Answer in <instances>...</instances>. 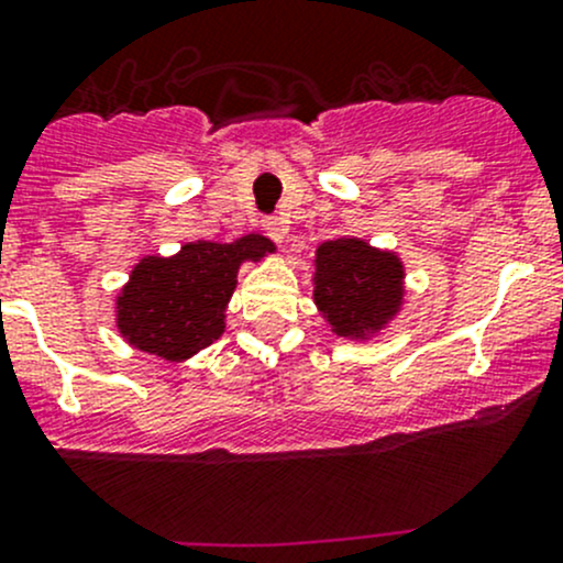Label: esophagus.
<instances>
[{
    "label": "esophagus",
    "mask_w": 563,
    "mask_h": 563,
    "mask_svg": "<svg viewBox=\"0 0 563 563\" xmlns=\"http://www.w3.org/2000/svg\"><path fill=\"white\" fill-rule=\"evenodd\" d=\"M263 231H265V235H271V239H274L276 244H282L284 235H287V222H284L282 217H265V220H263Z\"/></svg>",
    "instance_id": "obj_1"
}]
</instances>
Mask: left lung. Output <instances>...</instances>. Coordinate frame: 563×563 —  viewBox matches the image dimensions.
<instances>
[{
	"label": "left lung",
	"mask_w": 563,
	"mask_h": 563,
	"mask_svg": "<svg viewBox=\"0 0 563 563\" xmlns=\"http://www.w3.org/2000/svg\"><path fill=\"white\" fill-rule=\"evenodd\" d=\"M313 268V303L335 335L365 341L402 308L405 271L395 252L362 239L324 241Z\"/></svg>",
	"instance_id": "8db88e82"
}]
</instances>
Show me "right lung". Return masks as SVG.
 Returning <instances> with one entry per match:
<instances>
[{"label":"right lung","instance_id":"add662e5","mask_svg":"<svg viewBox=\"0 0 563 563\" xmlns=\"http://www.w3.org/2000/svg\"><path fill=\"white\" fill-rule=\"evenodd\" d=\"M274 252L260 233L231 244L190 241L172 257H144L118 295V330L139 352L190 360L225 332V308L241 263Z\"/></svg>","mask_w":563,"mask_h":563}]
</instances>
